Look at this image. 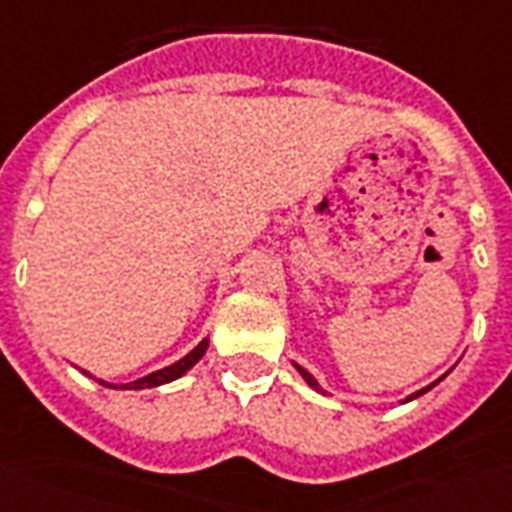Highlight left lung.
<instances>
[{"instance_id":"left-lung-1","label":"left lung","mask_w":512,"mask_h":512,"mask_svg":"<svg viewBox=\"0 0 512 512\" xmlns=\"http://www.w3.org/2000/svg\"><path fill=\"white\" fill-rule=\"evenodd\" d=\"M294 368H297V371H300L302 379H305V382L311 384V387H313V390H316V393H324V390H322V384L316 382V379H313V376L308 374V371H305V368H302V365L294 363ZM445 376H447V374H445ZM445 376H439V379H436V382H431V384H428V387H423V390H417V393L406 395V401H414V398H420V395H423V393H428V390H431V387H436V384L442 382V379H445Z\"/></svg>"}]
</instances>
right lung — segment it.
<instances>
[{
	"label": "right lung",
	"instance_id": "obj_1",
	"mask_svg": "<svg viewBox=\"0 0 512 512\" xmlns=\"http://www.w3.org/2000/svg\"><path fill=\"white\" fill-rule=\"evenodd\" d=\"M207 346H210V338H204V341L193 349V352H188L182 360H177V363L166 365V368H160V371H152V374L141 376V379H136V382H128V384H111V382H103V379H98L103 387H111V390H149V387H160V384H169L174 382V379H179V376H185L193 368V365L199 363L201 357H204V352H207ZM87 374V371H84ZM92 376V374H87Z\"/></svg>",
	"mask_w": 512,
	"mask_h": 512
}]
</instances>
